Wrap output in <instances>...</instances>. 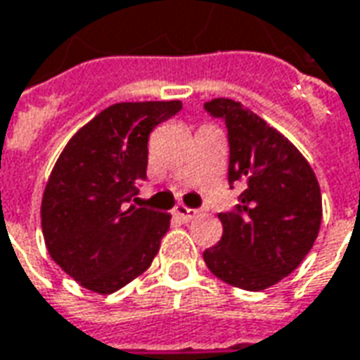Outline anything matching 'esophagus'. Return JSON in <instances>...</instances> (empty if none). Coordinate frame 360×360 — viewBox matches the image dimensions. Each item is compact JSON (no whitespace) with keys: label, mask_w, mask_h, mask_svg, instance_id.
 <instances>
[{"label":"esophagus","mask_w":360,"mask_h":360,"mask_svg":"<svg viewBox=\"0 0 360 360\" xmlns=\"http://www.w3.org/2000/svg\"><path fill=\"white\" fill-rule=\"evenodd\" d=\"M173 214L177 216L179 220H183V222H191L193 218H197V210L195 208H187V206H175V210H173Z\"/></svg>","instance_id":"esophagus-1"}]
</instances>
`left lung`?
<instances>
[{
	"label": "left lung",
	"instance_id": "8db88e82",
	"mask_svg": "<svg viewBox=\"0 0 360 360\" xmlns=\"http://www.w3.org/2000/svg\"><path fill=\"white\" fill-rule=\"evenodd\" d=\"M205 110L228 128V183L243 191L232 210L218 214L222 238L202 257L224 283L263 290L311 250L321 224L320 185L304 155L243 105L212 99Z\"/></svg>",
	"mask_w": 360,
	"mask_h": 360
}]
</instances>
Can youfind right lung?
<instances>
[{
  "mask_svg": "<svg viewBox=\"0 0 360 360\" xmlns=\"http://www.w3.org/2000/svg\"><path fill=\"white\" fill-rule=\"evenodd\" d=\"M181 101L117 103L75 134L44 188L40 216L50 257L93 292L119 290L152 265L167 212L134 206L148 138Z\"/></svg>",
  "mask_w": 360,
  "mask_h": 360,
  "instance_id": "right-lung-1",
  "label": "right lung"
}]
</instances>
